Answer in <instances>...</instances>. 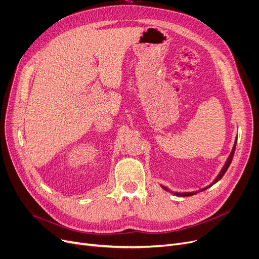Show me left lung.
I'll return each instance as SVG.
<instances>
[{"label":"left lung","instance_id":"8db88e82","mask_svg":"<svg viewBox=\"0 0 259 259\" xmlns=\"http://www.w3.org/2000/svg\"><path fill=\"white\" fill-rule=\"evenodd\" d=\"M236 142H237V138H236V140H235V143H234V146H233L232 151H231V153H230L229 157H228V158H227V160H226V164L224 165V167H223V169L221 170L220 174L216 176V179L213 181V183H212L211 185H209L208 187H206V188H203V189L199 190V191H197V192L195 191V192H184V193H179V192H171L168 188H166V187H164V186H161V187H162V189H165L166 191H168V192H171V193H173L174 195H178V196H191V195H194V194H196V193H198V192H202V191H205V190H207L208 188H210L211 186H213L214 184H216V183L219 182L220 180H222V178H223V176L225 175V173L227 172V170H228V168H229V166H230V164H231V161H232V159H233V156H234L235 148H236Z\"/></svg>","mask_w":259,"mask_h":259}]
</instances>
